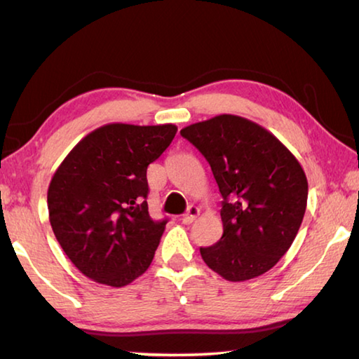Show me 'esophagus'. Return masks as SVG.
I'll return each mask as SVG.
<instances>
[{"label":"esophagus","mask_w":359,"mask_h":359,"mask_svg":"<svg viewBox=\"0 0 359 359\" xmlns=\"http://www.w3.org/2000/svg\"><path fill=\"white\" fill-rule=\"evenodd\" d=\"M199 215V209L196 208V205H190V208L187 209V212L184 215H182V223H185V224H190V223H193V220L194 218H196Z\"/></svg>","instance_id":"1"}]
</instances>
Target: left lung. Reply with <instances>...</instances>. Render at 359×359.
<instances>
[{
	"mask_svg": "<svg viewBox=\"0 0 359 359\" xmlns=\"http://www.w3.org/2000/svg\"><path fill=\"white\" fill-rule=\"evenodd\" d=\"M180 135L208 160L223 198V236L199 248L204 263L229 282L264 274L288 252L306 212L299 161L272 133L238 115H217Z\"/></svg>",
	"mask_w": 359,
	"mask_h": 359,
	"instance_id": "left-lung-1",
	"label": "left lung"
}]
</instances>
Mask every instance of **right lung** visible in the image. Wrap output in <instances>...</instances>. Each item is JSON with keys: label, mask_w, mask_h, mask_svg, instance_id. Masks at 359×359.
<instances>
[{"label": "right lung", "mask_w": 359, "mask_h": 359, "mask_svg": "<svg viewBox=\"0 0 359 359\" xmlns=\"http://www.w3.org/2000/svg\"><path fill=\"white\" fill-rule=\"evenodd\" d=\"M175 125L111 123L85 136L53 174L47 191L53 234L83 276L125 287L142 276L168 218L151 220L147 168Z\"/></svg>", "instance_id": "add662e5"}]
</instances>
